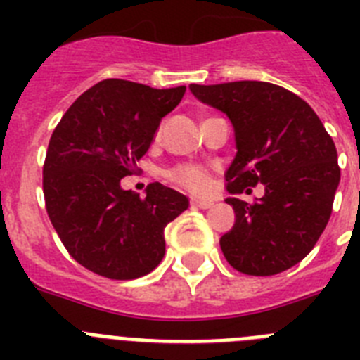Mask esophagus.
<instances>
[{"instance_id":"1","label":"esophagus","mask_w":360,"mask_h":360,"mask_svg":"<svg viewBox=\"0 0 360 360\" xmlns=\"http://www.w3.org/2000/svg\"><path fill=\"white\" fill-rule=\"evenodd\" d=\"M212 205L211 200H191V207H198V209H209Z\"/></svg>"}]
</instances>
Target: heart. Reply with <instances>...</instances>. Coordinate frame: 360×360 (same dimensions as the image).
<instances>
[{
	"label": "heart",
	"instance_id": "1",
	"mask_svg": "<svg viewBox=\"0 0 360 360\" xmlns=\"http://www.w3.org/2000/svg\"><path fill=\"white\" fill-rule=\"evenodd\" d=\"M165 178L171 184H174V186L191 191L195 195H205V193H209V189L212 186L211 174L207 173V169L200 167V165H176V167H173V169L165 173Z\"/></svg>",
	"mask_w": 360,
	"mask_h": 360
}]
</instances>
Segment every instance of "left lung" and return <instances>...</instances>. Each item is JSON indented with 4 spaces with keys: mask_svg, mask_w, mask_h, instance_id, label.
<instances>
[{
    "mask_svg": "<svg viewBox=\"0 0 360 360\" xmlns=\"http://www.w3.org/2000/svg\"><path fill=\"white\" fill-rule=\"evenodd\" d=\"M189 88L234 126L238 153L225 174L229 193L265 186L252 203L227 198L236 221L219 240L225 259L249 276L290 269L314 249L332 214L341 180L332 136L308 103L272 82Z\"/></svg>",
    "mask_w": 360,
    "mask_h": 360,
    "instance_id": "left-lung-1",
    "label": "left lung"
}]
</instances>
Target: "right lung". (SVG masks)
Returning a JSON list of instances; mask_svg holds the SVG:
<instances>
[{
    "mask_svg": "<svg viewBox=\"0 0 360 360\" xmlns=\"http://www.w3.org/2000/svg\"><path fill=\"white\" fill-rule=\"evenodd\" d=\"M184 94L186 86L157 90L104 79L68 108L50 136L43 165L46 212L70 256L95 274L136 279L164 257L165 225L189 200L158 182L141 198L120 180L141 171L136 162Z\"/></svg>",
    "mask_w": 360,
    "mask_h": 360,
    "instance_id": "obj_1",
    "label": "right lung"
}]
</instances>
